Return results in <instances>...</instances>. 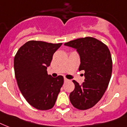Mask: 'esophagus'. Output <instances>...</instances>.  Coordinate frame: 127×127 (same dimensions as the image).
<instances>
[{"instance_id":"1","label":"esophagus","mask_w":127,"mask_h":127,"mask_svg":"<svg viewBox=\"0 0 127 127\" xmlns=\"http://www.w3.org/2000/svg\"><path fill=\"white\" fill-rule=\"evenodd\" d=\"M68 81V79H66V78H64V81H65V82H66V81Z\"/></svg>"}]
</instances>
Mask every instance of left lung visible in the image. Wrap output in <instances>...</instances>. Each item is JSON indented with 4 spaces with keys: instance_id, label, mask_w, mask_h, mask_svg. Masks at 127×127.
Masks as SVG:
<instances>
[{
    "instance_id": "obj_1",
    "label": "left lung",
    "mask_w": 127,
    "mask_h": 127,
    "mask_svg": "<svg viewBox=\"0 0 127 127\" xmlns=\"http://www.w3.org/2000/svg\"><path fill=\"white\" fill-rule=\"evenodd\" d=\"M64 45L77 50L81 62L79 71H85L81 85L73 81L75 89L70 93L69 100L74 107L88 109L101 99L108 87L113 64L111 53L105 44L91 37L78 38Z\"/></svg>"
}]
</instances>
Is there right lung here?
<instances>
[{"mask_svg": "<svg viewBox=\"0 0 127 127\" xmlns=\"http://www.w3.org/2000/svg\"><path fill=\"white\" fill-rule=\"evenodd\" d=\"M42 41H29L18 50L14 68L18 86L33 107L48 110L54 106L64 83V77L48 74L53 55L61 46Z\"/></svg>", "mask_w": 127, "mask_h": 127, "instance_id": "obj_1", "label": "right lung"}]
</instances>
